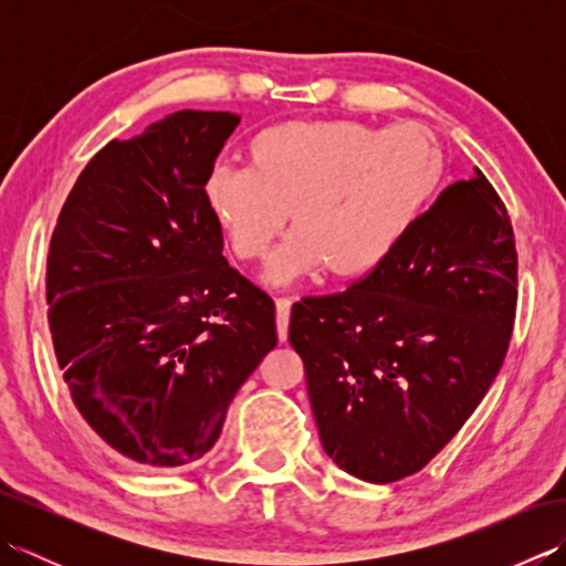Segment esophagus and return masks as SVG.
I'll list each match as a JSON object with an SVG mask.
<instances>
[{"label":"esophagus","mask_w":566,"mask_h":566,"mask_svg":"<svg viewBox=\"0 0 566 566\" xmlns=\"http://www.w3.org/2000/svg\"><path fill=\"white\" fill-rule=\"evenodd\" d=\"M292 298L290 296H280L274 298V308H276V335H280V340L286 343L290 338V314H292Z\"/></svg>","instance_id":"esophagus-1"}]
</instances>
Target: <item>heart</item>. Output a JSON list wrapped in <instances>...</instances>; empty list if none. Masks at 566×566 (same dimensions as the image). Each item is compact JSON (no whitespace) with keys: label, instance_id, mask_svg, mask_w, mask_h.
<instances>
[{"label":"heart","instance_id":"obj_1","mask_svg":"<svg viewBox=\"0 0 566 566\" xmlns=\"http://www.w3.org/2000/svg\"><path fill=\"white\" fill-rule=\"evenodd\" d=\"M442 172V146L418 124L286 122L250 140L248 167H213L203 203L243 262L268 255L290 216L292 235L264 270L270 286L326 270L353 280L399 248Z\"/></svg>","mask_w":566,"mask_h":566}]
</instances>
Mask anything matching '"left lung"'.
Segmentation results:
<instances>
[{
  "mask_svg": "<svg viewBox=\"0 0 566 566\" xmlns=\"http://www.w3.org/2000/svg\"><path fill=\"white\" fill-rule=\"evenodd\" d=\"M515 286L509 211L474 167L365 280L294 304L290 343L331 460L369 484L423 469L496 379Z\"/></svg>",
  "mask_w": 566,
  "mask_h": 566,
  "instance_id": "obj_1",
  "label": "left lung"
}]
</instances>
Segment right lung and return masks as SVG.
Here are the masks:
<instances>
[{"instance_id": "1", "label": "right lung", "mask_w": 566, "mask_h": 566, "mask_svg": "<svg viewBox=\"0 0 566 566\" xmlns=\"http://www.w3.org/2000/svg\"><path fill=\"white\" fill-rule=\"evenodd\" d=\"M240 124L182 109L112 140L72 187L48 250V321L77 411L124 460H201L276 345L272 298L223 258L203 182Z\"/></svg>"}]
</instances>
